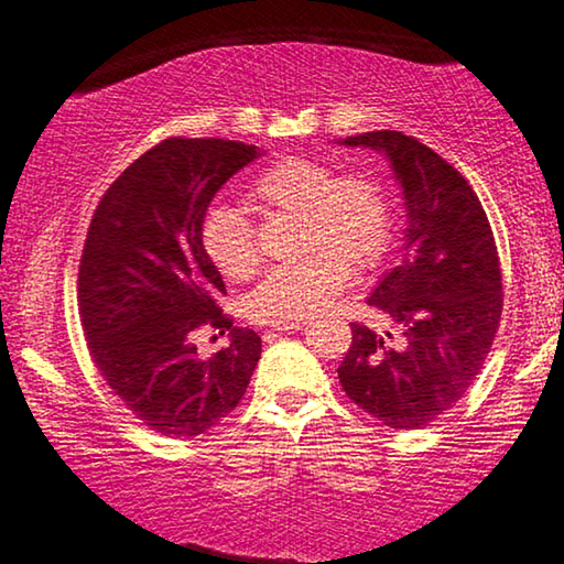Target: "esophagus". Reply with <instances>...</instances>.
<instances>
[{"label":"esophagus","mask_w":564,"mask_h":564,"mask_svg":"<svg viewBox=\"0 0 564 564\" xmlns=\"http://www.w3.org/2000/svg\"><path fill=\"white\" fill-rule=\"evenodd\" d=\"M301 327V322H289V324H275V329L279 332H293V329H299ZM265 337H271V332H268Z\"/></svg>","instance_id":"1"}]
</instances>
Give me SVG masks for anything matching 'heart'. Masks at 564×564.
I'll use <instances>...</instances> for the list:
<instances>
[{"label":"heart","mask_w":564,"mask_h":564,"mask_svg":"<svg viewBox=\"0 0 564 564\" xmlns=\"http://www.w3.org/2000/svg\"><path fill=\"white\" fill-rule=\"evenodd\" d=\"M245 206L256 214H299V250L306 256L275 265L245 301L260 324L304 322L337 296L352 271H370L388 252L393 214L386 188L368 173H335L327 161L281 158L250 178ZM199 242L227 281L250 279L258 248L245 212L214 204L204 212Z\"/></svg>","instance_id":"obj_1"}]
</instances>
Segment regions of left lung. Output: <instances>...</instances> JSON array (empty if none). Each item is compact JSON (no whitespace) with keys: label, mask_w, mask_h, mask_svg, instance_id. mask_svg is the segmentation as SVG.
I'll return each instance as SVG.
<instances>
[{"label":"left lung","mask_w":564,"mask_h":564,"mask_svg":"<svg viewBox=\"0 0 564 564\" xmlns=\"http://www.w3.org/2000/svg\"><path fill=\"white\" fill-rule=\"evenodd\" d=\"M345 145L386 153L409 227L401 265L368 299L403 343L388 345L355 322L337 376L350 401L380 424L422 430L463 399L494 347L503 312L494 229L463 173L411 134L362 132Z\"/></svg>","instance_id":"1"}]
</instances>
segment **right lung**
I'll list each match as a JSON object with an SVG mask.
<instances>
[{
  "instance_id": "right-lung-1",
  "label": "right lung",
  "mask_w": 564,
  "mask_h": 564,
  "mask_svg": "<svg viewBox=\"0 0 564 564\" xmlns=\"http://www.w3.org/2000/svg\"><path fill=\"white\" fill-rule=\"evenodd\" d=\"M256 145L169 138L127 165L94 209L78 263V316L112 393L148 430L196 437L245 395L260 337L221 312L225 281L204 256L199 225L214 194ZM206 326L230 332L212 359L195 352Z\"/></svg>"
}]
</instances>
